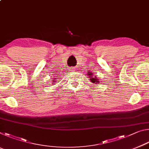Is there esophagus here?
<instances>
[{"label":"esophagus","mask_w":149,"mask_h":149,"mask_svg":"<svg viewBox=\"0 0 149 149\" xmlns=\"http://www.w3.org/2000/svg\"><path fill=\"white\" fill-rule=\"evenodd\" d=\"M70 72H74V71H75V68H73V67L70 68Z\"/></svg>","instance_id":"obj_1"}]
</instances>
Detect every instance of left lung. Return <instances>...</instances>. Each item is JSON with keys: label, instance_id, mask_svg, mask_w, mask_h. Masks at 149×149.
Instances as JSON below:
<instances>
[{"label": "left lung", "instance_id": "left-lung-1", "mask_svg": "<svg viewBox=\"0 0 149 149\" xmlns=\"http://www.w3.org/2000/svg\"><path fill=\"white\" fill-rule=\"evenodd\" d=\"M88 75H89V80L91 82L93 83V84H99L100 81H99V79H98V78L97 77V76H95V75H93L92 74V72L89 73V74H87Z\"/></svg>", "mask_w": 149, "mask_h": 149}]
</instances>
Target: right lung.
<instances>
[{
    "label": "right lung",
    "instance_id": "obj_1",
    "mask_svg": "<svg viewBox=\"0 0 149 149\" xmlns=\"http://www.w3.org/2000/svg\"><path fill=\"white\" fill-rule=\"evenodd\" d=\"M54 80H53V82H52V84H54V82H56V79H54Z\"/></svg>",
    "mask_w": 149,
    "mask_h": 149
}]
</instances>
